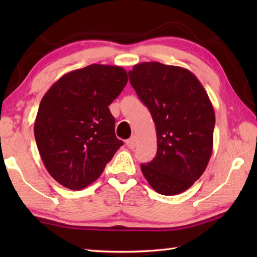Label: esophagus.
Segmentation results:
<instances>
[{
	"label": "esophagus",
	"mask_w": 257,
	"mask_h": 257,
	"mask_svg": "<svg viewBox=\"0 0 257 257\" xmlns=\"http://www.w3.org/2000/svg\"><path fill=\"white\" fill-rule=\"evenodd\" d=\"M125 145H127V147L128 149H130V150H134L135 149V146H136V137H132V138H129L127 142H125Z\"/></svg>",
	"instance_id": "34e87169"
}]
</instances>
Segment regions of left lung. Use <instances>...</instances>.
<instances>
[{
	"label": "left lung",
	"mask_w": 257,
	"mask_h": 257,
	"mask_svg": "<svg viewBox=\"0 0 257 257\" xmlns=\"http://www.w3.org/2000/svg\"><path fill=\"white\" fill-rule=\"evenodd\" d=\"M128 75L158 137L155 158L141 164L143 175L156 193H184L205 171L213 151L215 114L206 90L189 70L160 62L136 64Z\"/></svg>",
	"instance_id": "left-lung-1"
}]
</instances>
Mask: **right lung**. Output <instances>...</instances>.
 <instances>
[{
	"instance_id": "1",
	"label": "right lung",
	"mask_w": 257,
	"mask_h": 257,
	"mask_svg": "<svg viewBox=\"0 0 257 257\" xmlns=\"http://www.w3.org/2000/svg\"><path fill=\"white\" fill-rule=\"evenodd\" d=\"M127 81L123 68L90 64L66 73L43 96L35 139L47 172L66 188H86L123 145L108 105Z\"/></svg>"
}]
</instances>
